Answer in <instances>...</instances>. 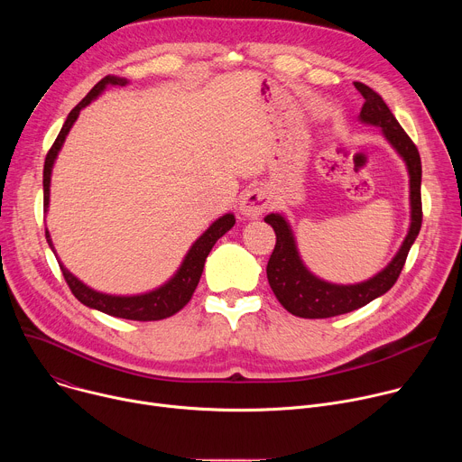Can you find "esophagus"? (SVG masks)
<instances>
[{"label":"esophagus","mask_w":462,"mask_h":462,"mask_svg":"<svg viewBox=\"0 0 462 462\" xmlns=\"http://www.w3.org/2000/svg\"><path fill=\"white\" fill-rule=\"evenodd\" d=\"M269 203L271 201H269V195H267L265 189H263V188H252V189H248L241 197L239 210H241L243 216L255 219V217L263 216V212L269 208Z\"/></svg>","instance_id":"34e87169"}]
</instances>
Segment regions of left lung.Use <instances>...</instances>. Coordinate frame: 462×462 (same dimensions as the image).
I'll list each match as a JSON object with an SVG mask.
<instances>
[{
    "label": "left lung",
    "instance_id": "8db88e82",
    "mask_svg": "<svg viewBox=\"0 0 462 462\" xmlns=\"http://www.w3.org/2000/svg\"><path fill=\"white\" fill-rule=\"evenodd\" d=\"M355 88L365 98L360 120L382 127L385 139L391 146L401 153L406 161L410 171V199H411V225L410 232L389 265L378 273L374 278L356 283V285H335L327 283L312 276L300 259L296 250L294 236L289 223L280 214H269L265 223H269L276 232V246L271 254L267 265V278L278 301L294 316L300 318H331L356 310L374 298L385 294L397 283L408 252L415 243L422 226V199H420V179L422 164L420 155L413 141L408 137L399 120L394 118L383 98L362 82H355Z\"/></svg>",
    "mask_w": 462,
    "mask_h": 462
}]
</instances>
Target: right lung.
I'll list each match as a JSON object with an SVG mask.
<instances>
[{
    "mask_svg": "<svg viewBox=\"0 0 462 462\" xmlns=\"http://www.w3.org/2000/svg\"><path fill=\"white\" fill-rule=\"evenodd\" d=\"M127 80L125 79H118L113 75L104 77L86 97L82 102H79V106L73 107V111L69 113V116L65 118L60 134L54 141V144L51 146V150L47 152L45 157V164H43V208L47 210L49 207V186H51V171H52V164L54 159L68 137L71 125L75 124V120L80 115V109L86 107L91 100H95L104 89L106 86H125ZM236 223V217L232 214H226L223 217H219L199 239L193 243V246L189 248V252L186 254L180 269L177 271V274L162 287L148 292V294H141V296H109V294H102L97 292L93 289H89L88 285H84L79 278H75L68 269H65L60 263L61 274L68 282L71 292L75 294V298L79 301H82L84 305L97 309L100 312H106L109 316H116V318H125V319H137V321H155V319H164L173 316L175 312H179L193 296L197 283L201 280L203 269H205V261L212 250V246L216 245V241L219 237H223ZM45 237L49 246L54 250L52 243H51V236L45 230Z\"/></svg>",
    "mask_w": 462,
    "mask_h": 462,
    "instance_id": "1",
    "label": "right lung"
}]
</instances>
